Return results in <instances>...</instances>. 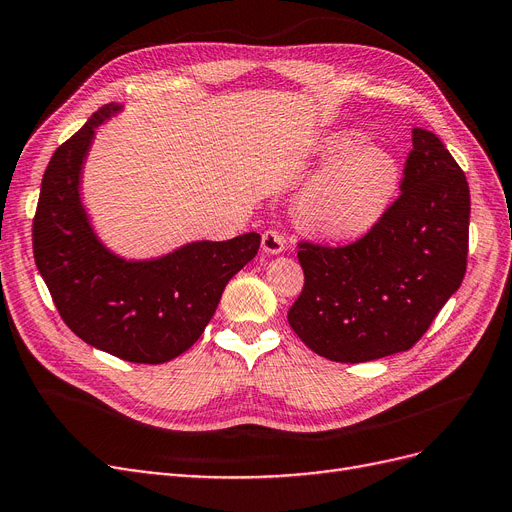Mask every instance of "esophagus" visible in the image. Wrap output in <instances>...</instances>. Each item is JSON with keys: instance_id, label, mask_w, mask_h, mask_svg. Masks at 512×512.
Returning a JSON list of instances; mask_svg holds the SVG:
<instances>
[{"instance_id": "esophagus-1", "label": "esophagus", "mask_w": 512, "mask_h": 512, "mask_svg": "<svg viewBox=\"0 0 512 512\" xmlns=\"http://www.w3.org/2000/svg\"><path fill=\"white\" fill-rule=\"evenodd\" d=\"M260 245H262V252L281 254L283 248H285V237L279 231L269 229V231L262 233V243Z\"/></svg>"}]
</instances>
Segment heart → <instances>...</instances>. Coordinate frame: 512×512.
Returning a JSON list of instances; mask_svg holds the SVG:
<instances>
[{"instance_id":"b5f03b06","label":"heart","mask_w":512,"mask_h":512,"mask_svg":"<svg viewBox=\"0 0 512 512\" xmlns=\"http://www.w3.org/2000/svg\"><path fill=\"white\" fill-rule=\"evenodd\" d=\"M357 142V134L334 138L327 153H347L321 172L302 195L304 220L327 237H357L372 229L397 189L393 155L380 145Z\"/></svg>"}]
</instances>
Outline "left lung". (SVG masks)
I'll return each mask as SVG.
<instances>
[{"label": "left lung", "instance_id": "1", "mask_svg": "<svg viewBox=\"0 0 512 512\" xmlns=\"http://www.w3.org/2000/svg\"><path fill=\"white\" fill-rule=\"evenodd\" d=\"M470 191L428 130H412L401 195L361 239L298 243L304 288L288 311L317 355L363 363L410 351L464 279Z\"/></svg>", "mask_w": 512, "mask_h": 512}]
</instances>
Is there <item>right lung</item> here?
Segmentation results:
<instances>
[{"label":"right lung","instance_id":"right-lung-1","mask_svg":"<svg viewBox=\"0 0 512 512\" xmlns=\"http://www.w3.org/2000/svg\"><path fill=\"white\" fill-rule=\"evenodd\" d=\"M121 107H100L60 145L44 172L33 256L69 330L132 363H166L197 342L231 277L260 248L258 233L193 241L153 260H126L96 237L81 206V166L94 130Z\"/></svg>","mask_w":512,"mask_h":512}]
</instances>
